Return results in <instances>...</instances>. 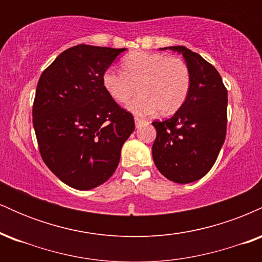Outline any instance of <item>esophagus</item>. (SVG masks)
Instances as JSON below:
<instances>
[{
	"label": "esophagus",
	"instance_id": "obj_1",
	"mask_svg": "<svg viewBox=\"0 0 262 262\" xmlns=\"http://www.w3.org/2000/svg\"><path fill=\"white\" fill-rule=\"evenodd\" d=\"M134 122H135V127H137V128H140L141 125H144V124H148V122L144 121V119L138 118V117H135Z\"/></svg>",
	"mask_w": 262,
	"mask_h": 262
}]
</instances>
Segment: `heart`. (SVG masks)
Instances as JSON below:
<instances>
[{
    "label": "heart",
    "mask_w": 262,
    "mask_h": 262,
    "mask_svg": "<svg viewBox=\"0 0 262 262\" xmlns=\"http://www.w3.org/2000/svg\"><path fill=\"white\" fill-rule=\"evenodd\" d=\"M123 71L110 68L102 74V85L112 100L125 103L137 116H149L156 110L162 116L175 113L185 103L191 89V71L181 58L162 53L134 52L122 61Z\"/></svg>",
    "instance_id": "1"
}]
</instances>
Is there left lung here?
I'll use <instances>...</instances> for the list:
<instances>
[{
  "instance_id": "1",
  "label": "left lung",
  "mask_w": 262,
  "mask_h": 262,
  "mask_svg": "<svg viewBox=\"0 0 262 262\" xmlns=\"http://www.w3.org/2000/svg\"><path fill=\"white\" fill-rule=\"evenodd\" d=\"M167 49L182 54L191 71V89L171 118L152 122L156 129L152 159L170 181L189 183L212 169L223 146L228 92L214 66L200 54L181 45L161 48Z\"/></svg>"
}]
</instances>
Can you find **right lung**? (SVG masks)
<instances>
[{
    "label": "right lung",
    "instance_id": "1",
    "mask_svg": "<svg viewBox=\"0 0 262 262\" xmlns=\"http://www.w3.org/2000/svg\"><path fill=\"white\" fill-rule=\"evenodd\" d=\"M125 48L80 44L62 52L38 81L33 127L41 159L70 187L106 182L133 133L130 113L108 96L102 74Z\"/></svg>",
    "mask_w": 262,
    "mask_h": 262
}]
</instances>
